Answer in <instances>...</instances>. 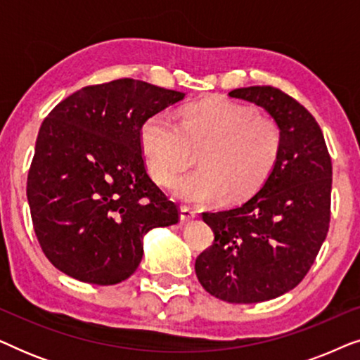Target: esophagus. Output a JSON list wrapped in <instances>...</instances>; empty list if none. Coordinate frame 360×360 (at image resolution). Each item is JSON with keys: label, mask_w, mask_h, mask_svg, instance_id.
Masks as SVG:
<instances>
[{"label": "esophagus", "mask_w": 360, "mask_h": 360, "mask_svg": "<svg viewBox=\"0 0 360 360\" xmlns=\"http://www.w3.org/2000/svg\"><path fill=\"white\" fill-rule=\"evenodd\" d=\"M195 218H196V213L193 210L186 208V206H181V208H180V219L184 221V223H188V221L195 219Z\"/></svg>", "instance_id": "esophagus-1"}]
</instances>
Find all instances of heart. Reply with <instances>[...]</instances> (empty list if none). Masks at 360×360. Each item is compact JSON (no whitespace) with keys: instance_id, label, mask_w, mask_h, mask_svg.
<instances>
[{"instance_id":"heart-1","label":"heart","mask_w":360,"mask_h":360,"mask_svg":"<svg viewBox=\"0 0 360 360\" xmlns=\"http://www.w3.org/2000/svg\"><path fill=\"white\" fill-rule=\"evenodd\" d=\"M141 147L147 170L169 186L201 150V169L174 185V195L191 205L223 200L239 201L254 195L277 165L282 129L275 117L255 112L224 96L191 103L175 122L155 112L142 122Z\"/></svg>"}]
</instances>
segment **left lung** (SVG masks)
<instances>
[{
	"mask_svg": "<svg viewBox=\"0 0 360 360\" xmlns=\"http://www.w3.org/2000/svg\"><path fill=\"white\" fill-rule=\"evenodd\" d=\"M262 106L282 129L277 165L244 205L203 213L214 240L195 262L200 283L229 303H259L304 278L326 239L333 165L321 127L307 108L274 86L229 93Z\"/></svg>",
	"mask_w": 360,
	"mask_h": 360,
	"instance_id": "obj_1",
	"label": "left lung"
}]
</instances>
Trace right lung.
<instances>
[{"mask_svg":"<svg viewBox=\"0 0 360 360\" xmlns=\"http://www.w3.org/2000/svg\"><path fill=\"white\" fill-rule=\"evenodd\" d=\"M185 93L120 78L62 100L39 129L27 175L37 240L53 267L115 285L139 267L142 236L179 223V208L147 174L139 132Z\"/></svg>","mask_w":360,"mask_h":360,"instance_id":"right-lung-1","label":"right lung"}]
</instances>
